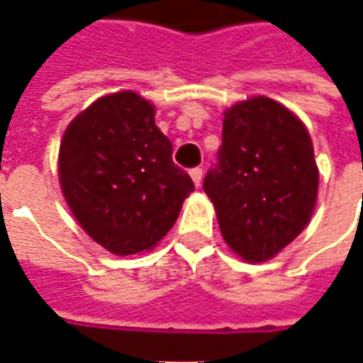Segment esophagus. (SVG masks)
I'll return each mask as SVG.
<instances>
[{
    "label": "esophagus",
    "mask_w": 363,
    "mask_h": 363,
    "mask_svg": "<svg viewBox=\"0 0 363 363\" xmlns=\"http://www.w3.org/2000/svg\"><path fill=\"white\" fill-rule=\"evenodd\" d=\"M189 175H191V179H194V184H196V186H200V184H202V177H203L202 167H194V169L189 172Z\"/></svg>",
    "instance_id": "34e87169"
}]
</instances>
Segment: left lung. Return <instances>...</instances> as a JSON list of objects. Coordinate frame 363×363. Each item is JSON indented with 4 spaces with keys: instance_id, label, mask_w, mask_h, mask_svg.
<instances>
[{
    "instance_id": "8db88e82",
    "label": "left lung",
    "mask_w": 363,
    "mask_h": 363,
    "mask_svg": "<svg viewBox=\"0 0 363 363\" xmlns=\"http://www.w3.org/2000/svg\"><path fill=\"white\" fill-rule=\"evenodd\" d=\"M218 163L203 179L226 244L264 262L299 236L317 202L319 169L307 127L281 103L255 96L224 113Z\"/></svg>"
}]
</instances>
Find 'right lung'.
I'll return each mask as SVG.
<instances>
[{"instance_id":"right-lung-1","label":"right lung","mask_w":363,"mask_h":363,"mask_svg":"<svg viewBox=\"0 0 363 363\" xmlns=\"http://www.w3.org/2000/svg\"><path fill=\"white\" fill-rule=\"evenodd\" d=\"M155 106L137 92L101 96L66 127L58 177L82 230L113 255L151 250L172 230L194 182L172 160Z\"/></svg>"}]
</instances>
